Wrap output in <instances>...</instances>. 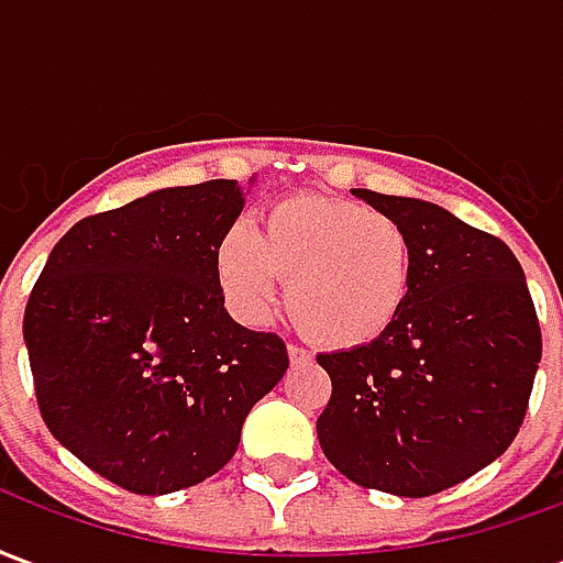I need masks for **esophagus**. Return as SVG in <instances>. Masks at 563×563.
<instances>
[{
    "label": "esophagus",
    "mask_w": 563,
    "mask_h": 563,
    "mask_svg": "<svg viewBox=\"0 0 563 563\" xmlns=\"http://www.w3.org/2000/svg\"><path fill=\"white\" fill-rule=\"evenodd\" d=\"M289 362L292 365H305V362H310V353H307L305 346H298V343H289Z\"/></svg>",
    "instance_id": "1"
}]
</instances>
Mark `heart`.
Segmentation results:
<instances>
[{
	"instance_id": "obj_1",
	"label": "heart",
	"mask_w": 563,
	"mask_h": 563,
	"mask_svg": "<svg viewBox=\"0 0 563 563\" xmlns=\"http://www.w3.org/2000/svg\"><path fill=\"white\" fill-rule=\"evenodd\" d=\"M217 280L238 317L258 322L286 283V310L310 341L355 350L401 317L413 280V241L401 222L346 198L274 201L256 238L222 234Z\"/></svg>"
}]
</instances>
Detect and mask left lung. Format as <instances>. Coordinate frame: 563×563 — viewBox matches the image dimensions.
Instances as JSON below:
<instances>
[{"mask_svg":"<svg viewBox=\"0 0 563 563\" xmlns=\"http://www.w3.org/2000/svg\"><path fill=\"white\" fill-rule=\"evenodd\" d=\"M401 222L413 280L383 338L322 353L325 459L355 485L428 497L479 473L519 434L543 355L519 258L431 201L353 189Z\"/></svg>","mask_w":563,"mask_h":563,"instance_id":"left-lung-1","label":"left lung"}]
</instances>
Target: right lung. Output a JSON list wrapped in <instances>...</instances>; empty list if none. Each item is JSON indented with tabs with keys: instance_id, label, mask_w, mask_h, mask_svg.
I'll return each instance as SVG.
<instances>
[{
	"instance_id": "right-lung-1",
	"label": "right lung",
	"mask_w": 563,
	"mask_h": 563,
	"mask_svg": "<svg viewBox=\"0 0 563 563\" xmlns=\"http://www.w3.org/2000/svg\"><path fill=\"white\" fill-rule=\"evenodd\" d=\"M241 208L234 180L156 189L75 222L32 286L23 341L44 424L132 495L222 471L289 367L283 338L222 307L217 246Z\"/></svg>"
}]
</instances>
